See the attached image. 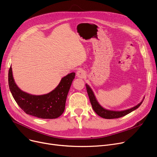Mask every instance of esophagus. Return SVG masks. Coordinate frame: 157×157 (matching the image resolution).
Segmentation results:
<instances>
[{"instance_id":"obj_1","label":"esophagus","mask_w":157,"mask_h":157,"mask_svg":"<svg viewBox=\"0 0 157 157\" xmlns=\"http://www.w3.org/2000/svg\"><path fill=\"white\" fill-rule=\"evenodd\" d=\"M76 74H77V76H78V78H84L85 76H86V73H85V71H83V70H82V69L79 70V71L77 72Z\"/></svg>"}]
</instances>
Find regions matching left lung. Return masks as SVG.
Instances as JSON below:
<instances>
[{
	"label": "left lung",
	"instance_id": "left-lung-1",
	"mask_svg": "<svg viewBox=\"0 0 157 157\" xmlns=\"http://www.w3.org/2000/svg\"><path fill=\"white\" fill-rule=\"evenodd\" d=\"M86 91L88 95V97H89L90 103L92 105L93 110L94 112L96 113L100 117L108 119H117L121 117H123L124 115L129 113L130 112H133V110H136V109L138 108L142 103L143 102V99L139 104H138L137 106H135L130 109H128L126 110H122V111H112V110H108L106 109H105L104 108L102 107L96 100L95 95L94 94L93 91L90 88V87L88 86L87 84H86Z\"/></svg>",
	"mask_w": 157,
	"mask_h": 157
}]
</instances>
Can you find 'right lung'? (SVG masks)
<instances>
[{"label": "right lung", "mask_w": 157, "mask_h": 157, "mask_svg": "<svg viewBox=\"0 0 157 157\" xmlns=\"http://www.w3.org/2000/svg\"><path fill=\"white\" fill-rule=\"evenodd\" d=\"M75 73L63 77L55 89L49 94L34 95L22 91L15 83L11 66L8 72V84L13 98L22 110L30 115L40 119H56L62 115Z\"/></svg>", "instance_id": "right-lung-1"}]
</instances>
